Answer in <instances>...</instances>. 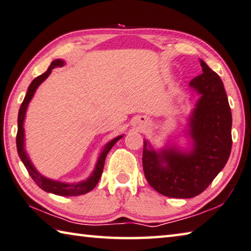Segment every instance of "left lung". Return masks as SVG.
I'll return each instance as SVG.
<instances>
[{
	"mask_svg": "<svg viewBox=\"0 0 251 251\" xmlns=\"http://www.w3.org/2000/svg\"><path fill=\"white\" fill-rule=\"evenodd\" d=\"M203 74L190 86L201 95L190 117L193 148L182 152L176 148L157 152L144 141L143 168L146 179L162 195L190 199L201 194L228 160L231 145V112L220 75L203 60Z\"/></svg>",
	"mask_w": 251,
	"mask_h": 251,
	"instance_id": "8db88e82",
	"label": "left lung"
}]
</instances>
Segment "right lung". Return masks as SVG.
<instances>
[{"mask_svg": "<svg viewBox=\"0 0 251 251\" xmlns=\"http://www.w3.org/2000/svg\"><path fill=\"white\" fill-rule=\"evenodd\" d=\"M63 65H65V61L60 60V59H56V60H53L51 62V65L49 66V68L45 74L38 75L37 78H35L33 81H31V83L28 86V90H27L24 101H23L22 105L20 107V112H18V120H17L18 128H17V135H16V147H17V152H18V156L21 158V160L23 161V163H24V166L27 169V171H28L31 179L35 181V183L37 184L40 189L49 193L61 195V197H76V195H82V194L88 193L91 190H93L95 188V185L98 184L100 177L102 176L104 162H105V158L107 156L108 151H110L113 146L116 144V141L120 140L123 136H118V137L114 138L105 146V147H104V149L102 150V152L98 159L97 166H95V169L92 175L90 176L89 179L79 182V183H63V182L50 180L48 177H45L44 176L40 175V173L35 169V167L33 166V163L30 162L29 158L26 154V151L24 149V127H23V125H24L26 110H27V106H28V103L30 102V100L34 97L36 89H37L38 86L48 78V75L51 74V70L53 68L62 67Z\"/></svg>", "mask_w": 251, "mask_h": 251, "instance_id": "right-lung-1", "label": "right lung"}]
</instances>
